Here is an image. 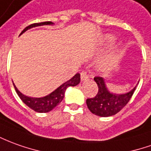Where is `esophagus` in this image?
Returning a JSON list of instances; mask_svg holds the SVG:
<instances>
[{"label": "esophagus", "instance_id": "obj_1", "mask_svg": "<svg viewBox=\"0 0 151 151\" xmlns=\"http://www.w3.org/2000/svg\"><path fill=\"white\" fill-rule=\"evenodd\" d=\"M89 79V75L86 73V71H82L81 73V81H85L86 80H88Z\"/></svg>", "mask_w": 151, "mask_h": 151}]
</instances>
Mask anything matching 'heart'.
<instances>
[{"label":"heart","mask_w":151,"mask_h":151,"mask_svg":"<svg viewBox=\"0 0 151 151\" xmlns=\"http://www.w3.org/2000/svg\"><path fill=\"white\" fill-rule=\"evenodd\" d=\"M114 40H115V37L113 36V35H111V34H108V35H106L105 37H104V42H107V43L113 42ZM119 58H120V52H116L113 55V58H111V60H112V61H116V60H117ZM108 62H109V61H108Z\"/></svg>","instance_id":"b5f03b06"}]
</instances>
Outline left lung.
Returning a JSON list of instances; mask_svg holds the SVG:
<instances>
[{"instance_id": "8db88e82", "label": "left lung", "mask_w": 151, "mask_h": 151, "mask_svg": "<svg viewBox=\"0 0 151 151\" xmlns=\"http://www.w3.org/2000/svg\"><path fill=\"white\" fill-rule=\"evenodd\" d=\"M93 80L99 90L96 96L86 99V104L91 113L103 117L113 116L121 111L129 102L137 86L127 93H116L109 91L103 77H94Z\"/></svg>"}]
</instances>
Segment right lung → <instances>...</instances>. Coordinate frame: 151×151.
I'll return each instance as SVG.
<instances>
[{
	"label": "right lung",
	"instance_id": "obj_1",
	"mask_svg": "<svg viewBox=\"0 0 151 151\" xmlns=\"http://www.w3.org/2000/svg\"><path fill=\"white\" fill-rule=\"evenodd\" d=\"M53 24L54 23L51 21L42 22V23H37V24H30V25L27 26L25 29L22 31L20 34H19V36L28 29H30L34 28V27L43 25H53ZM80 81H81V75L79 73L76 74L71 79H70L69 81L63 83L62 85H61L58 88H57L54 91H52V93H50L49 94L46 95L44 97L41 98H34L26 96L24 94H23L17 89V87L14 86V83H13V85H14L15 91L19 95V97L20 98V99L29 108L34 110L35 112H38V113H47V112H50L51 110H52L56 106H58L62 101L63 98L65 96V90L68 87L77 86L78 84L80 83Z\"/></svg>",
	"mask_w": 151,
	"mask_h": 151
}]
</instances>
